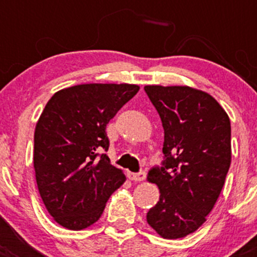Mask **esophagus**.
Returning <instances> with one entry per match:
<instances>
[{"mask_svg":"<svg viewBox=\"0 0 257 257\" xmlns=\"http://www.w3.org/2000/svg\"><path fill=\"white\" fill-rule=\"evenodd\" d=\"M126 177H128L129 179H131V180H133V181H143L145 179V172H141V173L128 172Z\"/></svg>","mask_w":257,"mask_h":257,"instance_id":"1","label":"esophagus"}]
</instances>
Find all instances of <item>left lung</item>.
<instances>
[{
	"label": "left lung",
	"instance_id": "1",
	"mask_svg": "<svg viewBox=\"0 0 257 257\" xmlns=\"http://www.w3.org/2000/svg\"><path fill=\"white\" fill-rule=\"evenodd\" d=\"M164 128V167L148 181L159 188V201L147 221L163 239L195 232L214 209L231 163V125L209 93L188 85H145Z\"/></svg>",
	"mask_w": 257,
	"mask_h": 257
}]
</instances>
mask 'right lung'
Wrapping results in <instances>:
<instances>
[{
	"instance_id": "obj_1",
	"label": "right lung",
	"mask_w": 257,
	"mask_h": 257,
	"mask_svg": "<svg viewBox=\"0 0 257 257\" xmlns=\"http://www.w3.org/2000/svg\"><path fill=\"white\" fill-rule=\"evenodd\" d=\"M128 83H89L52 95L35 129L33 167L43 204L54 221L83 230L99 220L105 203L125 181L113 167L105 126L138 93Z\"/></svg>"
}]
</instances>
